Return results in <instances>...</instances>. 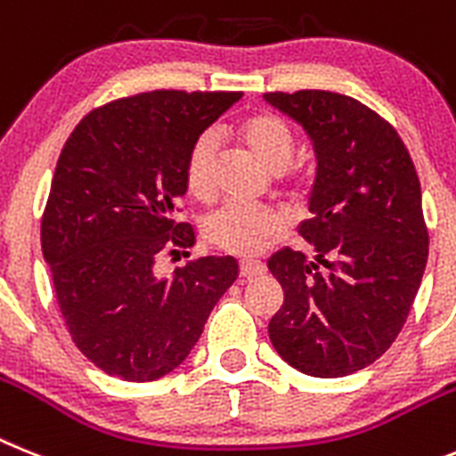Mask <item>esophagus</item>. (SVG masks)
Wrapping results in <instances>:
<instances>
[{
  "instance_id": "obj_1",
  "label": "esophagus",
  "mask_w": 456,
  "mask_h": 456,
  "mask_svg": "<svg viewBox=\"0 0 456 456\" xmlns=\"http://www.w3.org/2000/svg\"><path fill=\"white\" fill-rule=\"evenodd\" d=\"M266 273V266L256 259H240V275L243 277H259Z\"/></svg>"
}]
</instances>
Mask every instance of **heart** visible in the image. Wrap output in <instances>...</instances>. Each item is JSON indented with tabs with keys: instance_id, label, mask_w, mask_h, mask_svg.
Returning a JSON list of instances; mask_svg holds the SVG:
<instances>
[{
	"instance_id": "b5f03b06",
	"label": "heart",
	"mask_w": 456,
	"mask_h": 456,
	"mask_svg": "<svg viewBox=\"0 0 456 456\" xmlns=\"http://www.w3.org/2000/svg\"><path fill=\"white\" fill-rule=\"evenodd\" d=\"M236 134L245 149L271 172L291 174L289 162L296 151V133L287 118L275 112H255L240 118ZM217 140L211 130L197 134L188 149L183 165L185 190L200 201H211L216 195ZM287 229V217L273 208L248 204H224L204 223V239L229 255H259L280 239Z\"/></svg>"
}]
</instances>
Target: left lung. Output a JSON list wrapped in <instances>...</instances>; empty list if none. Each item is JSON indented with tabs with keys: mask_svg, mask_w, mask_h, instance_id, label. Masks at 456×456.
Masks as SVG:
<instances>
[{
	"mask_svg": "<svg viewBox=\"0 0 456 456\" xmlns=\"http://www.w3.org/2000/svg\"><path fill=\"white\" fill-rule=\"evenodd\" d=\"M314 142L312 217L300 236L316 259L284 248L268 268L284 303L268 323L275 351L303 374L365 370L397 339L429 255L422 192L390 121L335 91H271Z\"/></svg>",
	"mask_w": 456,
	"mask_h": 456,
	"instance_id": "left-lung-1",
	"label": "left lung"
}]
</instances>
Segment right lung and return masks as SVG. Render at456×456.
Wrapping results in <instances>:
<instances>
[{
	"label": "right lung",
	"instance_id": "right-lung-1",
	"mask_svg": "<svg viewBox=\"0 0 456 456\" xmlns=\"http://www.w3.org/2000/svg\"><path fill=\"white\" fill-rule=\"evenodd\" d=\"M240 91L158 89L91 110L61 149L41 220L59 312L98 370L156 381L179 367L239 277L233 256H200L169 277L162 255L195 243L176 223L197 134ZM190 256V252H185Z\"/></svg>",
	"mask_w": 456,
	"mask_h": 456
}]
</instances>
